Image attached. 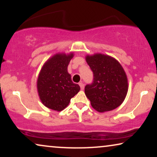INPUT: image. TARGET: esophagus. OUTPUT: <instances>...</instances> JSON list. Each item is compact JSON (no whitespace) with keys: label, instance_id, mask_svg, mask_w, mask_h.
Returning a JSON list of instances; mask_svg holds the SVG:
<instances>
[{"label":"esophagus","instance_id":"34e87169","mask_svg":"<svg viewBox=\"0 0 157 157\" xmlns=\"http://www.w3.org/2000/svg\"><path fill=\"white\" fill-rule=\"evenodd\" d=\"M79 86H80L81 89V90H83V89H84V84H83V83L80 82V83H79Z\"/></svg>","mask_w":157,"mask_h":157}]
</instances>
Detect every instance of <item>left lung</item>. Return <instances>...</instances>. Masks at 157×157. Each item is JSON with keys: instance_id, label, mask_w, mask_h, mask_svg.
I'll use <instances>...</instances> for the list:
<instances>
[{"instance_id": "1", "label": "left lung", "mask_w": 157, "mask_h": 157, "mask_svg": "<svg viewBox=\"0 0 157 157\" xmlns=\"http://www.w3.org/2000/svg\"><path fill=\"white\" fill-rule=\"evenodd\" d=\"M93 71V82L85 86V94L98 112L111 111L124 101L128 91L126 73L119 62L109 56L97 53L86 57Z\"/></svg>"}]
</instances>
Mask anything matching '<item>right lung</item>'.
<instances>
[{"label":"right lung","instance_id":"1","mask_svg":"<svg viewBox=\"0 0 157 157\" xmlns=\"http://www.w3.org/2000/svg\"><path fill=\"white\" fill-rule=\"evenodd\" d=\"M73 53H59L46 61L37 81L40 99L44 106L55 111H62L69 104L71 98L80 90V86L71 81L67 71Z\"/></svg>","mask_w":157,"mask_h":157}]
</instances>
